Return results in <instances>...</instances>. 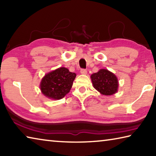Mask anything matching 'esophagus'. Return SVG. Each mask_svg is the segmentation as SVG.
<instances>
[{
	"mask_svg": "<svg viewBox=\"0 0 156 156\" xmlns=\"http://www.w3.org/2000/svg\"><path fill=\"white\" fill-rule=\"evenodd\" d=\"M80 73H81V74L86 75L87 73V70L84 69H82L80 70Z\"/></svg>",
	"mask_w": 156,
	"mask_h": 156,
	"instance_id": "esophagus-1",
	"label": "esophagus"
}]
</instances>
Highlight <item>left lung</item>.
Masks as SVG:
<instances>
[{"mask_svg":"<svg viewBox=\"0 0 156 156\" xmlns=\"http://www.w3.org/2000/svg\"><path fill=\"white\" fill-rule=\"evenodd\" d=\"M94 87L100 94L110 96L116 93L118 88V78L109 70L100 69L91 76Z\"/></svg>","mask_w":156,"mask_h":156,"instance_id":"1","label":"left lung"}]
</instances>
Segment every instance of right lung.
Wrapping results in <instances>:
<instances>
[{"instance_id": "1", "label": "right lung", "mask_w": 156, "mask_h": 156, "mask_svg": "<svg viewBox=\"0 0 156 156\" xmlns=\"http://www.w3.org/2000/svg\"><path fill=\"white\" fill-rule=\"evenodd\" d=\"M76 74L68 69L60 67L44 76L41 83V90L50 99L60 100L69 92Z\"/></svg>"}]
</instances>
